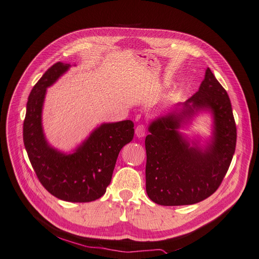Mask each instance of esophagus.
Returning a JSON list of instances; mask_svg holds the SVG:
<instances>
[{
	"instance_id": "34e87169",
	"label": "esophagus",
	"mask_w": 259,
	"mask_h": 259,
	"mask_svg": "<svg viewBox=\"0 0 259 259\" xmlns=\"http://www.w3.org/2000/svg\"><path fill=\"white\" fill-rule=\"evenodd\" d=\"M146 134V126L141 123V125H138L136 128V136L138 138H143Z\"/></svg>"
}]
</instances>
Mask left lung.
Masks as SVG:
<instances>
[{"label":"left lung","instance_id":"1","mask_svg":"<svg viewBox=\"0 0 259 259\" xmlns=\"http://www.w3.org/2000/svg\"><path fill=\"white\" fill-rule=\"evenodd\" d=\"M212 112L213 139L205 149L199 148L178 132L198 110ZM145 147L146 192L156 204L189 205L208 198L220 186L235 153L237 130L231 100L211 71L179 112L153 120Z\"/></svg>","mask_w":259,"mask_h":259}]
</instances>
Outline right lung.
<instances>
[{"mask_svg": "<svg viewBox=\"0 0 259 259\" xmlns=\"http://www.w3.org/2000/svg\"><path fill=\"white\" fill-rule=\"evenodd\" d=\"M57 62L32 88L26 105L23 141L30 164L50 194L67 202H91L105 195L120 149L134 136L131 120L103 123L70 154L54 149L42 129L47 89L70 69Z\"/></svg>", "mask_w": 259, "mask_h": 259, "instance_id": "obj_1", "label": "right lung"}]
</instances>
